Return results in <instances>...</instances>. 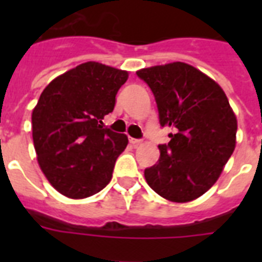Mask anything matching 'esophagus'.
<instances>
[{
	"label": "esophagus",
	"mask_w": 262,
	"mask_h": 262,
	"mask_svg": "<svg viewBox=\"0 0 262 262\" xmlns=\"http://www.w3.org/2000/svg\"><path fill=\"white\" fill-rule=\"evenodd\" d=\"M129 141H130L132 145H135V147H137V145H140V144H141V140L133 139V137H130V139H129Z\"/></svg>",
	"instance_id": "obj_1"
}]
</instances>
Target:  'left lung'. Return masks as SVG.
I'll use <instances>...</instances> for the list:
<instances>
[{
  "label": "left lung",
  "instance_id": "8db88e82",
  "mask_svg": "<svg viewBox=\"0 0 262 262\" xmlns=\"http://www.w3.org/2000/svg\"><path fill=\"white\" fill-rule=\"evenodd\" d=\"M151 88L160 126H170V143L145 168V181L159 195L187 203L209 190L235 149L236 117L224 91L211 77L185 62L136 72Z\"/></svg>",
  "mask_w": 262,
  "mask_h": 262
}]
</instances>
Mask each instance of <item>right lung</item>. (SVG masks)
I'll use <instances>...</instances> for the list:
<instances>
[{"label": "right lung", "mask_w": 262, "mask_h": 262, "mask_svg": "<svg viewBox=\"0 0 262 262\" xmlns=\"http://www.w3.org/2000/svg\"><path fill=\"white\" fill-rule=\"evenodd\" d=\"M127 72L85 62L55 77L32 111L38 163L55 190L69 199L96 194L111 181L127 137L103 127Z\"/></svg>", "instance_id": "obj_1"}]
</instances>
